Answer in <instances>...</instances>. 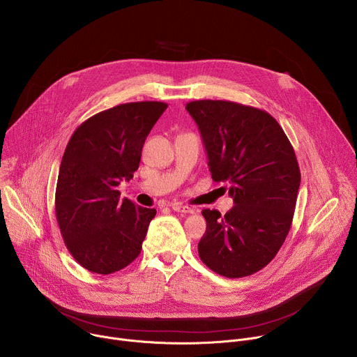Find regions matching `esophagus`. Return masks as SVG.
I'll list each match as a JSON object with an SVG mask.
<instances>
[{
	"label": "esophagus",
	"mask_w": 357,
	"mask_h": 357,
	"mask_svg": "<svg viewBox=\"0 0 357 357\" xmlns=\"http://www.w3.org/2000/svg\"><path fill=\"white\" fill-rule=\"evenodd\" d=\"M172 211H175L178 213H193V208H190L188 205H182V203H174Z\"/></svg>",
	"instance_id": "esophagus-1"
}]
</instances>
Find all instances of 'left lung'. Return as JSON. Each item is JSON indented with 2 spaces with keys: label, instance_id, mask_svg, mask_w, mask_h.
I'll list each match as a JSON object with an SVG mask.
<instances>
[{
  "label": "left lung",
  "instance_id": "8db88e82",
  "mask_svg": "<svg viewBox=\"0 0 357 357\" xmlns=\"http://www.w3.org/2000/svg\"><path fill=\"white\" fill-rule=\"evenodd\" d=\"M186 110L199 127L213 181L227 182L234 202L225 216L202 211L206 231L199 257L223 277L251 275L277 256L291 229L301 183L295 151L264 110L227 100H195Z\"/></svg>",
  "mask_w": 357,
  "mask_h": 357
}]
</instances>
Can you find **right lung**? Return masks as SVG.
Returning <instances> with one entry per match:
<instances>
[{
  "label": "right lung",
  "mask_w": 357,
  "mask_h": 357,
  "mask_svg": "<svg viewBox=\"0 0 357 357\" xmlns=\"http://www.w3.org/2000/svg\"><path fill=\"white\" fill-rule=\"evenodd\" d=\"M167 107L162 101H134L100 112L66 145L55 213L72 257L91 273L120 271L139 256L157 211L120 199L117 186L138 169L145 138Z\"/></svg>",
  "instance_id": "right-lung-1"
}]
</instances>
